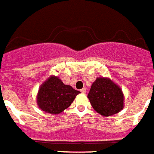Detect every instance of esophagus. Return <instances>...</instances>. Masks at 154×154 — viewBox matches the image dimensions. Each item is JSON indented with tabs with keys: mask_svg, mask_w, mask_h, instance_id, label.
<instances>
[{
	"mask_svg": "<svg viewBox=\"0 0 154 154\" xmlns=\"http://www.w3.org/2000/svg\"><path fill=\"white\" fill-rule=\"evenodd\" d=\"M81 92H82V94H85V93H86V89H85V88H82V90H81Z\"/></svg>",
	"mask_w": 154,
	"mask_h": 154,
	"instance_id": "34e87169",
	"label": "esophagus"
}]
</instances>
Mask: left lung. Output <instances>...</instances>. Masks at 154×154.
I'll return each mask as SVG.
<instances>
[{"label":"left lung","instance_id":"8db88e82","mask_svg":"<svg viewBox=\"0 0 154 154\" xmlns=\"http://www.w3.org/2000/svg\"><path fill=\"white\" fill-rule=\"evenodd\" d=\"M88 98L93 108L103 116H113L124 107L122 90L107 78H97L91 85Z\"/></svg>","mask_w":154,"mask_h":154}]
</instances>
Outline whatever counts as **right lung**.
<instances>
[{"label": "right lung", "instance_id": "add662e5", "mask_svg": "<svg viewBox=\"0 0 154 154\" xmlns=\"http://www.w3.org/2000/svg\"><path fill=\"white\" fill-rule=\"evenodd\" d=\"M80 91L64 85L57 77L51 76L40 86L37 103L42 111L50 114H60L68 108Z\"/></svg>", "mask_w": 154, "mask_h": 154}]
</instances>
